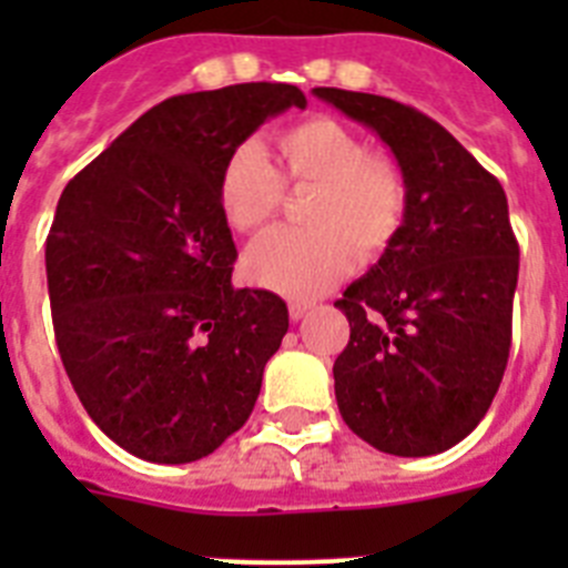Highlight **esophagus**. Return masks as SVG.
I'll use <instances>...</instances> for the list:
<instances>
[{
    "label": "esophagus",
    "mask_w": 568,
    "mask_h": 568,
    "mask_svg": "<svg viewBox=\"0 0 568 568\" xmlns=\"http://www.w3.org/2000/svg\"><path fill=\"white\" fill-rule=\"evenodd\" d=\"M310 310H313V304H310V301H290V318L293 321H301L304 315L310 313Z\"/></svg>",
    "instance_id": "34e87169"
}]
</instances>
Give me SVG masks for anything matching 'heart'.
<instances>
[{"instance_id":"b5f03b06","label":"heart","mask_w":568,"mask_h":568,"mask_svg":"<svg viewBox=\"0 0 568 568\" xmlns=\"http://www.w3.org/2000/svg\"><path fill=\"white\" fill-rule=\"evenodd\" d=\"M278 170L255 142L230 150L215 199L230 230L255 235L275 219L284 187L313 190L307 230H275L244 258L258 287L293 298L329 290L361 261L393 247L409 210V184L393 159L375 155L364 135L329 115H310L275 135Z\"/></svg>"}]
</instances>
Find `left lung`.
<instances>
[{
  "label": "left lung",
  "instance_id": "1",
  "mask_svg": "<svg viewBox=\"0 0 568 568\" xmlns=\"http://www.w3.org/2000/svg\"><path fill=\"white\" fill-rule=\"evenodd\" d=\"M315 97L373 128L409 184L393 247L335 301L349 321L333 366L341 418L381 453L438 455L480 424L509 361L520 250L506 193L420 110L338 88Z\"/></svg>",
  "mask_w": 568,
  "mask_h": 568
}]
</instances>
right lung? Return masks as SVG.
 I'll return each instance as SVG.
<instances>
[{"mask_svg": "<svg viewBox=\"0 0 568 568\" xmlns=\"http://www.w3.org/2000/svg\"><path fill=\"white\" fill-rule=\"evenodd\" d=\"M287 108L295 84L164 99L62 190L44 241L64 373L130 455L190 464L247 424L290 327L267 290H235L215 182L230 150Z\"/></svg>", "mask_w": 568, "mask_h": 568, "instance_id": "add662e5", "label": "right lung"}]
</instances>
